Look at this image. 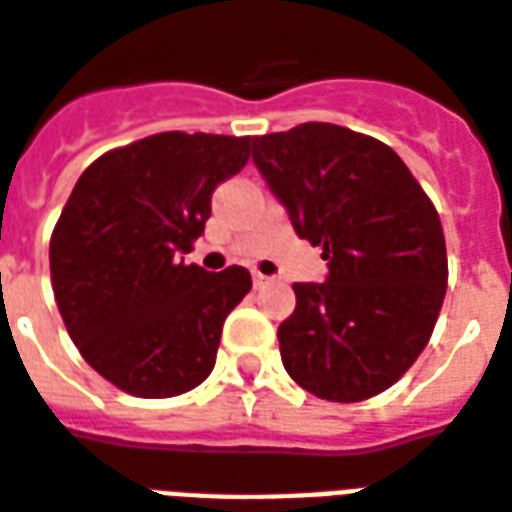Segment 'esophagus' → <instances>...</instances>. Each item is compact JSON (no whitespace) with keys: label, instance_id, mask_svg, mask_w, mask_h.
Masks as SVG:
<instances>
[{"label":"esophagus","instance_id":"1","mask_svg":"<svg viewBox=\"0 0 512 512\" xmlns=\"http://www.w3.org/2000/svg\"><path fill=\"white\" fill-rule=\"evenodd\" d=\"M272 278H267V275H261V272H253V286L256 289H264V286H270Z\"/></svg>","mask_w":512,"mask_h":512}]
</instances>
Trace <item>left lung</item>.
<instances>
[{
    "label": "left lung",
    "instance_id": "8db88e82",
    "mask_svg": "<svg viewBox=\"0 0 512 512\" xmlns=\"http://www.w3.org/2000/svg\"><path fill=\"white\" fill-rule=\"evenodd\" d=\"M253 163L330 275L294 283L283 368L324 401L393 387L434 333L447 292L442 220L393 149L330 122L251 141Z\"/></svg>",
    "mask_w": 512,
    "mask_h": 512
}]
</instances>
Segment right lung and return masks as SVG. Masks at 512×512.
<instances>
[{
  "instance_id": "obj_1",
  "label": "right lung",
  "mask_w": 512,
  "mask_h": 512,
  "mask_svg": "<svg viewBox=\"0 0 512 512\" xmlns=\"http://www.w3.org/2000/svg\"><path fill=\"white\" fill-rule=\"evenodd\" d=\"M248 158L251 136L171 130L111 149L78 177L51 234V286L81 357L119 390L174 398L212 374L251 272H207L179 253Z\"/></svg>"
}]
</instances>
